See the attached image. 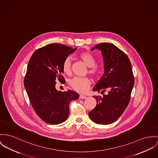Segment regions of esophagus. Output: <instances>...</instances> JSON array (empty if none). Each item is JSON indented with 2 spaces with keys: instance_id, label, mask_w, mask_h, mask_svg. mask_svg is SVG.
Listing matches in <instances>:
<instances>
[{
  "instance_id": "esophagus-1",
  "label": "esophagus",
  "mask_w": 158,
  "mask_h": 158,
  "mask_svg": "<svg viewBox=\"0 0 158 158\" xmlns=\"http://www.w3.org/2000/svg\"><path fill=\"white\" fill-rule=\"evenodd\" d=\"M79 98L80 99H85V98H86V96H85L84 95H80Z\"/></svg>"
}]
</instances>
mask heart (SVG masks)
<instances>
[{
	"mask_svg": "<svg viewBox=\"0 0 158 158\" xmlns=\"http://www.w3.org/2000/svg\"><path fill=\"white\" fill-rule=\"evenodd\" d=\"M79 58L82 60L87 67H89V73L93 75H96L98 73V69L96 65L95 58L89 52H84L79 55ZM72 60L67 57L62 63V70L66 74L71 73ZM69 84L75 91L84 93L86 92L91 84V80L88 77H74L69 81Z\"/></svg>",
	"mask_w": 158,
	"mask_h": 158,
	"instance_id": "obj_1",
	"label": "heart"
}]
</instances>
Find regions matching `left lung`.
<instances>
[{
  "mask_svg": "<svg viewBox=\"0 0 158 158\" xmlns=\"http://www.w3.org/2000/svg\"><path fill=\"white\" fill-rule=\"evenodd\" d=\"M94 49L102 52L104 74L93 90L103 93L107 89L108 94L93 96L97 105L89 116L97 124H109L122 115L130 101L135 81L132 65L127 56L113 44L100 43L91 50Z\"/></svg>",
  "mask_w": 158,
  "mask_h": 158,
  "instance_id": "8db88e82",
  "label": "left lung"
}]
</instances>
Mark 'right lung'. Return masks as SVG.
<instances>
[{
    "label": "right lung",
    "mask_w": 158,
    "mask_h": 158,
    "mask_svg": "<svg viewBox=\"0 0 158 158\" xmlns=\"http://www.w3.org/2000/svg\"><path fill=\"white\" fill-rule=\"evenodd\" d=\"M77 48L53 43L37 49L29 61L24 85L38 116L50 124L65 122L69 114V103L79 98V94L70 89L58 91L56 79L64 82L62 63Z\"/></svg>",
    "instance_id": "obj_1"
}]
</instances>
